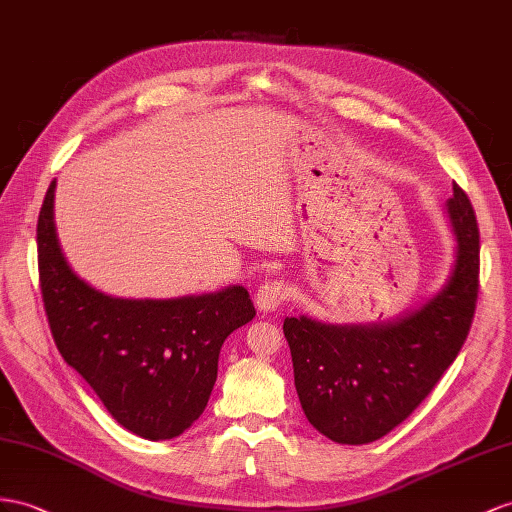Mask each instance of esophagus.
<instances>
[{
    "label": "esophagus",
    "instance_id": "esophagus-1",
    "mask_svg": "<svg viewBox=\"0 0 512 512\" xmlns=\"http://www.w3.org/2000/svg\"><path fill=\"white\" fill-rule=\"evenodd\" d=\"M287 285L283 281H266L264 285H259V290L255 294V303L261 311H274L281 307L287 300Z\"/></svg>",
    "mask_w": 512,
    "mask_h": 512
}]
</instances>
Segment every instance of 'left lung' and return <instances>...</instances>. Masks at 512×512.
Returning a JSON list of instances; mask_svg holds the SVG:
<instances>
[{"instance_id": "8db88e82", "label": "left lung", "mask_w": 512, "mask_h": 512, "mask_svg": "<svg viewBox=\"0 0 512 512\" xmlns=\"http://www.w3.org/2000/svg\"><path fill=\"white\" fill-rule=\"evenodd\" d=\"M448 216L454 268L441 292L419 309L381 324L285 318L300 406L331 441L363 445L385 437L422 404L461 352L476 311L480 235L474 207L456 183Z\"/></svg>"}]
</instances>
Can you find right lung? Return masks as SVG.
<instances>
[{"instance_id":"right-lung-1","label":"right lung","mask_w":512,"mask_h":512,"mask_svg":"<svg viewBox=\"0 0 512 512\" xmlns=\"http://www.w3.org/2000/svg\"><path fill=\"white\" fill-rule=\"evenodd\" d=\"M56 181L38 214V277L62 359L134 435L179 437L205 411L225 339L255 318L242 285L168 300L114 298L77 277L54 222Z\"/></svg>"}]
</instances>
